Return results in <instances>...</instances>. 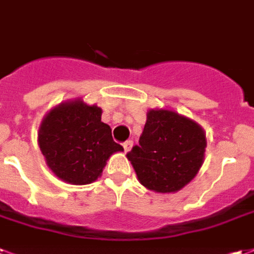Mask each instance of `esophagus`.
<instances>
[{
  "instance_id": "obj_1",
  "label": "esophagus",
  "mask_w": 254,
  "mask_h": 254,
  "mask_svg": "<svg viewBox=\"0 0 254 254\" xmlns=\"http://www.w3.org/2000/svg\"><path fill=\"white\" fill-rule=\"evenodd\" d=\"M132 145H134V142L131 141V139H128V141H126L123 143V147H124V152H128L131 147H132Z\"/></svg>"
}]
</instances>
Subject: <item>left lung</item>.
Wrapping results in <instances>:
<instances>
[{
    "label": "left lung",
    "mask_w": 254,
    "mask_h": 254,
    "mask_svg": "<svg viewBox=\"0 0 254 254\" xmlns=\"http://www.w3.org/2000/svg\"><path fill=\"white\" fill-rule=\"evenodd\" d=\"M205 147L204 131L193 120L167 109H152L139 145L127 157L145 188L172 193L197 175Z\"/></svg>",
    "instance_id": "8db88e82"
}]
</instances>
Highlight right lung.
<instances>
[{"label":"right lung","instance_id":"add662e5","mask_svg":"<svg viewBox=\"0 0 254 254\" xmlns=\"http://www.w3.org/2000/svg\"><path fill=\"white\" fill-rule=\"evenodd\" d=\"M38 141L50 170L72 185L94 182L109 156L123 150L113 141L111 127L101 122V108L82 101L50 111L41 124Z\"/></svg>","mask_w":254,"mask_h":254}]
</instances>
